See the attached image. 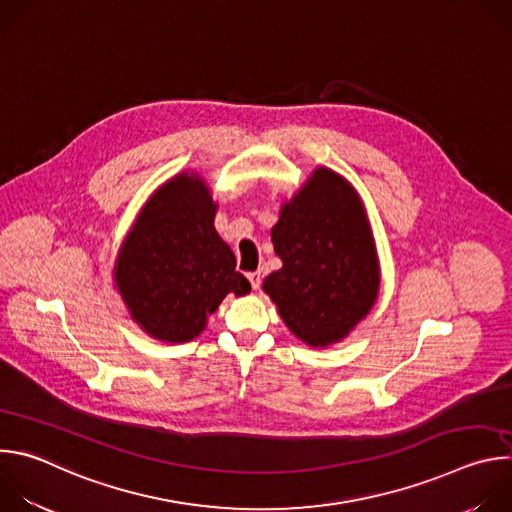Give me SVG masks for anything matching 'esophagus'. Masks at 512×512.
Returning a JSON list of instances; mask_svg holds the SVG:
<instances>
[{
    "mask_svg": "<svg viewBox=\"0 0 512 512\" xmlns=\"http://www.w3.org/2000/svg\"><path fill=\"white\" fill-rule=\"evenodd\" d=\"M247 279L251 281V287H253V289H259V285H261V271H251V273H247Z\"/></svg>",
    "mask_w": 512,
    "mask_h": 512,
    "instance_id": "1",
    "label": "esophagus"
}]
</instances>
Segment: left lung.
<instances>
[{"label":"left lung","instance_id":"left-lung-1","mask_svg":"<svg viewBox=\"0 0 512 512\" xmlns=\"http://www.w3.org/2000/svg\"><path fill=\"white\" fill-rule=\"evenodd\" d=\"M271 241L283 267L265 277L263 289L300 340L338 342L369 314L379 263L362 204L342 176L316 170L281 208Z\"/></svg>","mask_w":512,"mask_h":512}]
</instances>
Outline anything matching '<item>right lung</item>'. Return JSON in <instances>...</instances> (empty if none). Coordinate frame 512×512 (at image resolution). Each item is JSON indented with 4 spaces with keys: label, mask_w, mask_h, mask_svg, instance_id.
Segmentation results:
<instances>
[{
    "label": "right lung",
    "mask_w": 512,
    "mask_h": 512,
    "mask_svg": "<svg viewBox=\"0 0 512 512\" xmlns=\"http://www.w3.org/2000/svg\"><path fill=\"white\" fill-rule=\"evenodd\" d=\"M208 188L182 174L148 202L127 235L115 281L133 320L154 338L188 342L227 294L251 283L235 271V255L214 231Z\"/></svg>",
    "instance_id": "add662e5"
}]
</instances>
